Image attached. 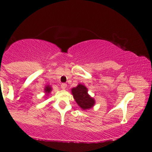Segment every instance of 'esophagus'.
Listing matches in <instances>:
<instances>
[{"mask_svg": "<svg viewBox=\"0 0 152 152\" xmlns=\"http://www.w3.org/2000/svg\"><path fill=\"white\" fill-rule=\"evenodd\" d=\"M61 87L62 89H66V88L67 87V85L66 83H62L61 85Z\"/></svg>", "mask_w": 152, "mask_h": 152, "instance_id": "obj_1", "label": "esophagus"}]
</instances>
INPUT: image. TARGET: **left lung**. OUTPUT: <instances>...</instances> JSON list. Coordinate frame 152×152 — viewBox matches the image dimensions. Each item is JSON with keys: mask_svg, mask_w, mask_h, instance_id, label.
I'll use <instances>...</instances> for the list:
<instances>
[{"mask_svg": "<svg viewBox=\"0 0 152 152\" xmlns=\"http://www.w3.org/2000/svg\"><path fill=\"white\" fill-rule=\"evenodd\" d=\"M71 92L77 104L83 110L91 108L95 104L94 99L88 94V88L83 84L79 83L76 87L72 88Z\"/></svg>", "mask_w": 152, "mask_h": 152, "instance_id": "1", "label": "left lung"}]
</instances>
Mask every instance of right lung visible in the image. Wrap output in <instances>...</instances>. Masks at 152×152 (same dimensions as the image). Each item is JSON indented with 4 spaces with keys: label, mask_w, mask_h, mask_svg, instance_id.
<instances>
[{
    "label": "right lung",
    "mask_w": 152,
    "mask_h": 152,
    "mask_svg": "<svg viewBox=\"0 0 152 152\" xmlns=\"http://www.w3.org/2000/svg\"><path fill=\"white\" fill-rule=\"evenodd\" d=\"M52 87L50 86V85H47L45 86V89H44V91H45V94L46 96H48V95L50 94V92L52 91Z\"/></svg>",
    "instance_id": "add662e5"
}]
</instances>
